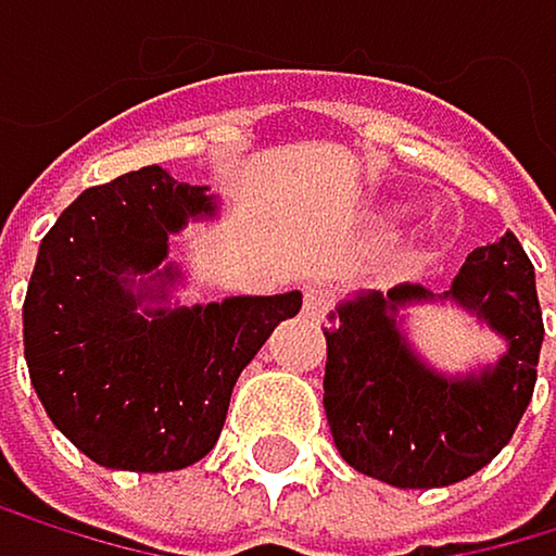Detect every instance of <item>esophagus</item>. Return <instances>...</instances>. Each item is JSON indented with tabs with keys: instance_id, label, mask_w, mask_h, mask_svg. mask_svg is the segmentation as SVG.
I'll use <instances>...</instances> for the list:
<instances>
[{
	"instance_id": "obj_1",
	"label": "esophagus",
	"mask_w": 556,
	"mask_h": 556,
	"mask_svg": "<svg viewBox=\"0 0 556 556\" xmlns=\"http://www.w3.org/2000/svg\"><path fill=\"white\" fill-rule=\"evenodd\" d=\"M330 302H333V289H330V285H324V281L306 285V313H309V316L327 313V309H330Z\"/></svg>"
}]
</instances>
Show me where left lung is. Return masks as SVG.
<instances>
[{"instance_id":"1","label":"left lung","mask_w":556,"mask_h":556,"mask_svg":"<svg viewBox=\"0 0 556 556\" xmlns=\"http://www.w3.org/2000/svg\"><path fill=\"white\" fill-rule=\"evenodd\" d=\"M435 299L404 281L330 313L324 407L348 467L393 488H445L502 453L536 387L543 313L536 275L511 232L477 247L439 299H456L505 338L491 369L448 379L431 372L396 327V306Z\"/></svg>"}]
</instances>
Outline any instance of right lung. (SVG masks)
Instances as JSON below:
<instances>
[{
	"label": "right lung",
	"instance_id": "1",
	"mask_svg": "<svg viewBox=\"0 0 556 556\" xmlns=\"http://www.w3.org/2000/svg\"><path fill=\"white\" fill-rule=\"evenodd\" d=\"M212 212L205 187L142 166L83 191L40 240L23 302L30 382L100 467L163 473L208 456L236 379L302 306L289 292L138 313L131 281L160 278L169 232Z\"/></svg>",
	"mask_w": 556,
	"mask_h": 556
}]
</instances>
